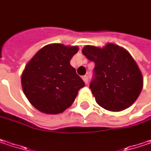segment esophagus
<instances>
[{
    "label": "esophagus",
    "instance_id": "obj_1",
    "mask_svg": "<svg viewBox=\"0 0 151 151\" xmlns=\"http://www.w3.org/2000/svg\"><path fill=\"white\" fill-rule=\"evenodd\" d=\"M82 80L84 81L85 84L87 85V83H88V76H82Z\"/></svg>",
    "mask_w": 151,
    "mask_h": 151
}]
</instances>
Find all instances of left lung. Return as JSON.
Masks as SVG:
<instances>
[{
    "mask_svg": "<svg viewBox=\"0 0 151 151\" xmlns=\"http://www.w3.org/2000/svg\"><path fill=\"white\" fill-rule=\"evenodd\" d=\"M81 52L95 63V78L90 88L97 104L109 111L130 107L139 96L144 79L128 51L107 43L104 47L87 45Z\"/></svg>",
    "mask_w": 151,
    "mask_h": 151,
    "instance_id": "obj_1",
    "label": "left lung"
}]
</instances>
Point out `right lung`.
Here are the masks:
<instances>
[{
  "mask_svg": "<svg viewBox=\"0 0 151 151\" xmlns=\"http://www.w3.org/2000/svg\"><path fill=\"white\" fill-rule=\"evenodd\" d=\"M77 46L48 44L28 62L21 76L24 93L36 109L57 115L71 106L84 81L70 65Z\"/></svg>",
  "mask_w": 151,
  "mask_h": 151,
  "instance_id": "add662e5",
  "label": "right lung"
}]
</instances>
